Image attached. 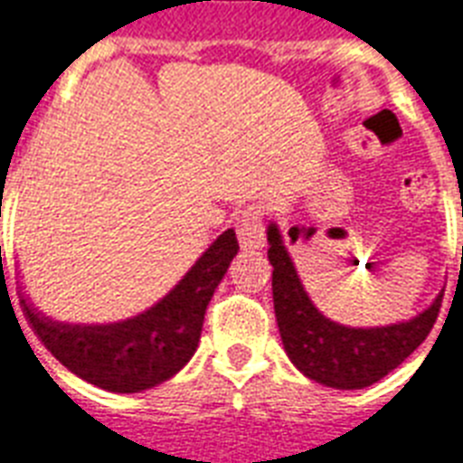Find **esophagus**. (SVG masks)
<instances>
[{
    "instance_id": "1",
    "label": "esophagus",
    "mask_w": 463,
    "mask_h": 463,
    "mask_svg": "<svg viewBox=\"0 0 463 463\" xmlns=\"http://www.w3.org/2000/svg\"><path fill=\"white\" fill-rule=\"evenodd\" d=\"M235 231H238V240L242 250H261L266 244L264 212H261V206H247L238 216Z\"/></svg>"
}]
</instances>
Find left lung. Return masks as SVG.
Wrapping results in <instances>:
<instances>
[{"instance_id": "obj_1", "label": "left lung", "mask_w": 463, "mask_h": 463, "mask_svg": "<svg viewBox=\"0 0 463 463\" xmlns=\"http://www.w3.org/2000/svg\"><path fill=\"white\" fill-rule=\"evenodd\" d=\"M273 307L290 362L307 378L337 390H362L400 366L438 321L442 295L423 314L383 328H347L311 304L276 223L269 225Z\"/></svg>"}]
</instances>
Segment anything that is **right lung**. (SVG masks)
I'll return each mask as SVG.
<instances>
[{
    "label": "right lung",
    "instance_id": "add662e5",
    "mask_svg": "<svg viewBox=\"0 0 463 463\" xmlns=\"http://www.w3.org/2000/svg\"><path fill=\"white\" fill-rule=\"evenodd\" d=\"M238 250L235 231H225L159 304L111 326H66L40 317L25 299L21 307L30 328L71 373L109 392H142L190 362L206 307Z\"/></svg>",
    "mask_w": 463,
    "mask_h": 463
}]
</instances>
